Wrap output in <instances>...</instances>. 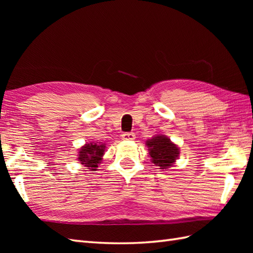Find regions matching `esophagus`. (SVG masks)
Instances as JSON below:
<instances>
[{"label":"esophagus","instance_id":"obj_1","mask_svg":"<svg viewBox=\"0 0 253 253\" xmlns=\"http://www.w3.org/2000/svg\"><path fill=\"white\" fill-rule=\"evenodd\" d=\"M136 135L133 132H125L122 135L123 140H135Z\"/></svg>","mask_w":253,"mask_h":253}]
</instances>
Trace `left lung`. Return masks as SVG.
Wrapping results in <instances>:
<instances>
[{
    "label": "left lung",
    "instance_id": "left-lung-1",
    "mask_svg": "<svg viewBox=\"0 0 253 253\" xmlns=\"http://www.w3.org/2000/svg\"><path fill=\"white\" fill-rule=\"evenodd\" d=\"M150 157L152 163L161 169H168L174 164L179 155V149L176 144L171 143L165 136H157L147 141Z\"/></svg>",
    "mask_w": 253,
    "mask_h": 253
}]
</instances>
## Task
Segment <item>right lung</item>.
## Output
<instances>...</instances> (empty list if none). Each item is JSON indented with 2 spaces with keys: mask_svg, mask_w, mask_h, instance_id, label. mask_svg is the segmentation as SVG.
<instances>
[{
  "mask_svg": "<svg viewBox=\"0 0 253 253\" xmlns=\"http://www.w3.org/2000/svg\"><path fill=\"white\" fill-rule=\"evenodd\" d=\"M104 144L98 143H87L80 149L78 160L82 164H84L85 168H90L89 169L95 170L98 168L100 161H102V155L104 154Z\"/></svg>",
  "mask_w": 253,
  "mask_h": 253,
  "instance_id": "right-lung-1",
  "label": "right lung"
}]
</instances>
